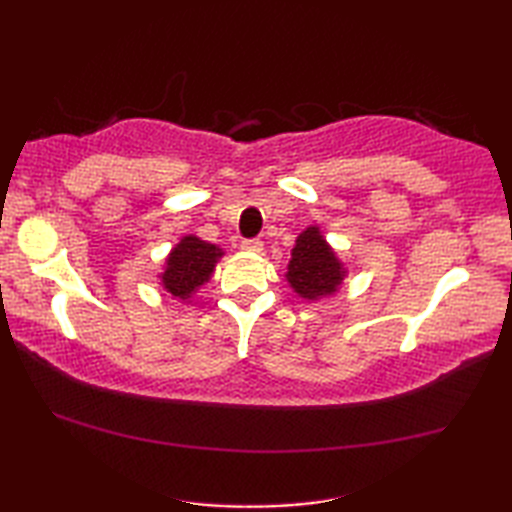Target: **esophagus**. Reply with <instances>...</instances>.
I'll use <instances>...</instances> for the list:
<instances>
[{
	"instance_id": "obj_1",
	"label": "esophagus",
	"mask_w": 512,
	"mask_h": 512,
	"mask_svg": "<svg viewBox=\"0 0 512 512\" xmlns=\"http://www.w3.org/2000/svg\"><path fill=\"white\" fill-rule=\"evenodd\" d=\"M242 250H246V253H262L264 244L259 239H246V242H242Z\"/></svg>"
}]
</instances>
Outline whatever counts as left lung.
<instances>
[{
  "mask_svg": "<svg viewBox=\"0 0 512 512\" xmlns=\"http://www.w3.org/2000/svg\"><path fill=\"white\" fill-rule=\"evenodd\" d=\"M347 279V268L336 250L325 239L323 231L312 224L301 231L290 250L286 281L297 297L308 303H319L341 290Z\"/></svg>",
  "mask_w": 512,
  "mask_h": 512,
  "instance_id": "1",
  "label": "left lung"
}]
</instances>
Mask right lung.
Returning <instances> with one entry per match:
<instances>
[{"label":"right lung","instance_id":"1","mask_svg":"<svg viewBox=\"0 0 512 512\" xmlns=\"http://www.w3.org/2000/svg\"><path fill=\"white\" fill-rule=\"evenodd\" d=\"M222 257L224 250L217 244L204 242L198 235H182L180 242L169 250L158 275L162 290L173 299L191 303L195 292L209 284Z\"/></svg>","mask_w":512,"mask_h":512}]
</instances>
